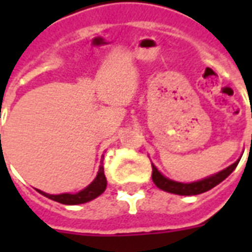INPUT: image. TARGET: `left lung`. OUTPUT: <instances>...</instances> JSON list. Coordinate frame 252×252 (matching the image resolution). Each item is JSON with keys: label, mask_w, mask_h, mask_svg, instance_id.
<instances>
[{"label": "left lung", "mask_w": 252, "mask_h": 252, "mask_svg": "<svg viewBox=\"0 0 252 252\" xmlns=\"http://www.w3.org/2000/svg\"><path fill=\"white\" fill-rule=\"evenodd\" d=\"M238 162H235L233 164H231L227 169L221 170L220 173H217L215 175H211L208 178H204V180L197 181V182H191V184H182V182H175V181H171L169 178H166L164 175L160 174V171H158V169L153 164V181L155 185L158 186L159 189L164 190V191H169V193H173V194H180V195H195L201 194V193H205L208 190H211L212 188H215L216 185H219L220 182L227 178L228 175L232 173L233 170L236 169L238 166Z\"/></svg>", "instance_id": "1"}]
</instances>
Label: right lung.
Wrapping results in <instances>:
<instances>
[{"instance_id": "add662e5", "label": "right lung", "mask_w": 252, "mask_h": 252, "mask_svg": "<svg viewBox=\"0 0 252 252\" xmlns=\"http://www.w3.org/2000/svg\"><path fill=\"white\" fill-rule=\"evenodd\" d=\"M1 136V135H0ZM106 189V178L104 174V166L101 164L97 173V177L94 178V181L81 191H78L75 194H70V193H63V194H48L44 193L41 190H37L40 194H43L47 198H50L52 201H57L64 205H78V204H85L89 201L94 200L95 197H98L99 194L104 193V190Z\"/></svg>"}]
</instances>
